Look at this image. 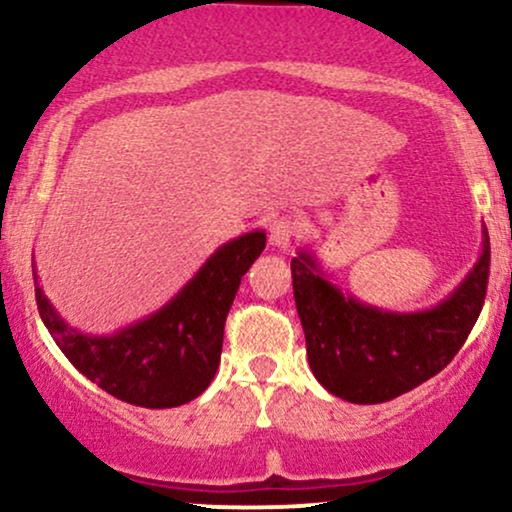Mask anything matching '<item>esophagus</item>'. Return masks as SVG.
<instances>
[{
    "mask_svg": "<svg viewBox=\"0 0 512 512\" xmlns=\"http://www.w3.org/2000/svg\"><path fill=\"white\" fill-rule=\"evenodd\" d=\"M303 233V221L296 216H276L269 221V240L276 248H289L296 238H301Z\"/></svg>",
    "mask_w": 512,
    "mask_h": 512,
    "instance_id": "34e87169",
    "label": "esophagus"
}]
</instances>
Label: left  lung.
<instances>
[{
  "label": "left lung",
  "instance_id": "1",
  "mask_svg": "<svg viewBox=\"0 0 512 512\" xmlns=\"http://www.w3.org/2000/svg\"><path fill=\"white\" fill-rule=\"evenodd\" d=\"M491 243L484 228L479 262L436 308L390 313L344 296L310 252L291 260L293 298L313 375L334 397L390 402L440 373L467 342L489 284Z\"/></svg>",
  "mask_w": 512,
  "mask_h": 512
}]
</instances>
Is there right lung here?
I'll return each mask as SVG.
<instances>
[{"instance_id":"add662e5","label":"right lung","mask_w":512,"mask_h":512,"mask_svg":"<svg viewBox=\"0 0 512 512\" xmlns=\"http://www.w3.org/2000/svg\"><path fill=\"white\" fill-rule=\"evenodd\" d=\"M264 243L267 236L252 231L221 245L173 301L113 337H88L72 330L38 281L35 303L62 354L91 383L134 407H180L202 395L214 380L226 315L240 279L262 255Z\"/></svg>"}]
</instances>
